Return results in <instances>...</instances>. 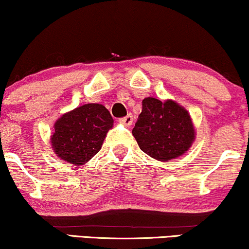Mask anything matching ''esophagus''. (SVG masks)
<instances>
[{
  "instance_id": "1",
  "label": "esophagus",
  "mask_w": 249,
  "mask_h": 249,
  "mask_svg": "<svg viewBox=\"0 0 249 249\" xmlns=\"http://www.w3.org/2000/svg\"><path fill=\"white\" fill-rule=\"evenodd\" d=\"M132 122H134V118H132L131 114H128L127 117L120 119V124L125 125V127H130V125L132 124Z\"/></svg>"
}]
</instances>
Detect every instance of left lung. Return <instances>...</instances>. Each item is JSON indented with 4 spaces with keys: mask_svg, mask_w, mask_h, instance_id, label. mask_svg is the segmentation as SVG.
I'll return each mask as SVG.
<instances>
[{
    "mask_svg": "<svg viewBox=\"0 0 249 249\" xmlns=\"http://www.w3.org/2000/svg\"><path fill=\"white\" fill-rule=\"evenodd\" d=\"M132 135L139 148L151 158L168 162L187 153L195 142L196 131L190 114L172 100H142V110Z\"/></svg>",
    "mask_w": 249,
    "mask_h": 249,
    "instance_id": "left-lung-1",
    "label": "left lung"
}]
</instances>
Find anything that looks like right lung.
<instances>
[{
    "label": "right lung",
    "instance_id": "add662e5",
    "mask_svg": "<svg viewBox=\"0 0 249 249\" xmlns=\"http://www.w3.org/2000/svg\"><path fill=\"white\" fill-rule=\"evenodd\" d=\"M112 127L113 119L104 105L84 104L57 119L51 145L63 162L84 165L100 152Z\"/></svg>",
    "mask_w": 249,
    "mask_h": 249
}]
</instances>
